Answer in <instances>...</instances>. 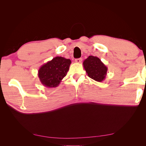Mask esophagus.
I'll list each match as a JSON object with an SVG mask.
<instances>
[{
    "label": "esophagus",
    "mask_w": 146,
    "mask_h": 146,
    "mask_svg": "<svg viewBox=\"0 0 146 146\" xmlns=\"http://www.w3.org/2000/svg\"><path fill=\"white\" fill-rule=\"evenodd\" d=\"M82 59L81 58L75 60V61H76V63H80L82 62Z\"/></svg>",
    "instance_id": "1"
}]
</instances>
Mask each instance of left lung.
<instances>
[{"mask_svg": "<svg viewBox=\"0 0 146 146\" xmlns=\"http://www.w3.org/2000/svg\"><path fill=\"white\" fill-rule=\"evenodd\" d=\"M83 65L88 77L91 78L99 82L105 79L108 68L98 57L89 56L84 60Z\"/></svg>", "mask_w": 146, "mask_h": 146, "instance_id": "8db88e82", "label": "left lung"}]
</instances>
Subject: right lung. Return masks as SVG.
<instances>
[{"label":"right lung","instance_id":"obj_1","mask_svg":"<svg viewBox=\"0 0 146 146\" xmlns=\"http://www.w3.org/2000/svg\"><path fill=\"white\" fill-rule=\"evenodd\" d=\"M71 61L62 56H56L42 65L38 76L42 85L48 88H55L66 76Z\"/></svg>","mask_w":146,"mask_h":146}]
</instances>
